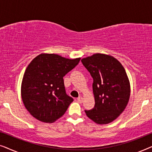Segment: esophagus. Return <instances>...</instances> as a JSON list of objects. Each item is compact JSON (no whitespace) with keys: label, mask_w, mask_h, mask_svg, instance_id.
I'll list each match as a JSON object with an SVG mask.
<instances>
[{"label":"esophagus","mask_w":152,"mask_h":152,"mask_svg":"<svg viewBox=\"0 0 152 152\" xmlns=\"http://www.w3.org/2000/svg\"><path fill=\"white\" fill-rule=\"evenodd\" d=\"M77 102L79 103H82V102H83V98H82V96H80L78 97L77 99Z\"/></svg>","instance_id":"obj_1"}]
</instances>
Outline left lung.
I'll return each mask as SVG.
<instances>
[{
    "label": "left lung",
    "mask_w": 152,
    "mask_h": 152,
    "mask_svg": "<svg viewBox=\"0 0 152 152\" xmlns=\"http://www.w3.org/2000/svg\"><path fill=\"white\" fill-rule=\"evenodd\" d=\"M81 61L93 79L95 106L85 113L95 123H110L124 111L129 99L125 70L115 58L104 54H94Z\"/></svg>",
    "instance_id": "left-lung-1"
}]
</instances>
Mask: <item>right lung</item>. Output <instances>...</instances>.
I'll return each mask as SVG.
<instances>
[{
    "label": "right lung",
    "mask_w": 152,
    "mask_h": 152,
    "mask_svg": "<svg viewBox=\"0 0 152 152\" xmlns=\"http://www.w3.org/2000/svg\"><path fill=\"white\" fill-rule=\"evenodd\" d=\"M80 61L41 54L30 62L23 77L21 97L33 117L52 123L65 113L73 99L66 94L63 77Z\"/></svg>",
    "instance_id": "1"
}]
</instances>
